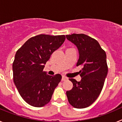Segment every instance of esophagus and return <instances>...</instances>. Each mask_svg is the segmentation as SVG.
Returning a JSON list of instances; mask_svg holds the SVG:
<instances>
[{"label":"esophagus","mask_w":122,"mask_h":122,"mask_svg":"<svg viewBox=\"0 0 122 122\" xmlns=\"http://www.w3.org/2000/svg\"><path fill=\"white\" fill-rule=\"evenodd\" d=\"M68 79V78L66 77H65V76H62V81H66V80H67Z\"/></svg>","instance_id":"34e87169"}]
</instances>
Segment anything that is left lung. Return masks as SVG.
<instances>
[{
    "label": "left lung",
    "instance_id": "1",
    "mask_svg": "<svg viewBox=\"0 0 122 122\" xmlns=\"http://www.w3.org/2000/svg\"><path fill=\"white\" fill-rule=\"evenodd\" d=\"M66 37L77 47L79 57L76 66L82 68L80 81L70 79L73 87L66 91V96L72 106L85 108L94 103L103 89L108 71L106 54L98 42L88 35L73 33Z\"/></svg>",
    "mask_w": 122,
    "mask_h": 122
}]
</instances>
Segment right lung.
Wrapping results in <instances>:
<instances>
[{
	"mask_svg": "<svg viewBox=\"0 0 122 122\" xmlns=\"http://www.w3.org/2000/svg\"><path fill=\"white\" fill-rule=\"evenodd\" d=\"M65 40L63 35L41 34L30 38L17 51L13 63L14 83L21 97L30 105L40 107L50 101L62 76H49L43 69L51 55Z\"/></svg>",
	"mask_w": 122,
	"mask_h": 122,
	"instance_id": "right-lung-1",
	"label": "right lung"
}]
</instances>
